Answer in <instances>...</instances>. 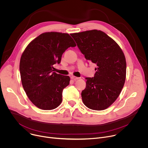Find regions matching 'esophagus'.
<instances>
[{
    "mask_svg": "<svg viewBox=\"0 0 148 148\" xmlns=\"http://www.w3.org/2000/svg\"><path fill=\"white\" fill-rule=\"evenodd\" d=\"M71 78L74 79V81H75V80H77V79H79V77H75V76H71Z\"/></svg>",
    "mask_w": 148,
    "mask_h": 148,
    "instance_id": "obj_1",
    "label": "esophagus"
}]
</instances>
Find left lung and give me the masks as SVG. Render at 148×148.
<instances>
[{
	"instance_id": "1",
	"label": "left lung",
	"mask_w": 148,
	"mask_h": 148,
	"mask_svg": "<svg viewBox=\"0 0 148 148\" xmlns=\"http://www.w3.org/2000/svg\"><path fill=\"white\" fill-rule=\"evenodd\" d=\"M86 60L97 64L92 78H86L81 92L84 104L91 110L107 109L115 101L124 86L126 62L119 46L106 33L97 30L71 34Z\"/></svg>"
}]
</instances>
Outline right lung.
Segmentation results:
<instances>
[{
  "mask_svg": "<svg viewBox=\"0 0 148 148\" xmlns=\"http://www.w3.org/2000/svg\"><path fill=\"white\" fill-rule=\"evenodd\" d=\"M76 44L68 33H42L26 47L20 61L21 81L29 99L37 108L51 110L62 102V90L69 85V76L53 71L69 47Z\"/></svg>",
  "mask_w": 148,
  "mask_h": 148,
  "instance_id": "obj_1",
  "label": "right lung"
}]
</instances>
